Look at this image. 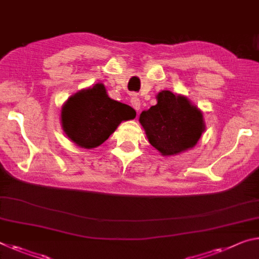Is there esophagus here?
Segmentation results:
<instances>
[{
    "mask_svg": "<svg viewBox=\"0 0 259 259\" xmlns=\"http://www.w3.org/2000/svg\"><path fill=\"white\" fill-rule=\"evenodd\" d=\"M130 102H131V106H133L134 109L136 110V112H138V110L141 109V100H139L138 97L135 96V97L131 98Z\"/></svg>",
    "mask_w": 259,
    "mask_h": 259,
    "instance_id": "1",
    "label": "esophagus"
}]
</instances>
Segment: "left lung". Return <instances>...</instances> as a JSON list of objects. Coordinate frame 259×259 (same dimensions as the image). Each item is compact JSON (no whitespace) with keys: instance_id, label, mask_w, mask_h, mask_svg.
I'll return each instance as SVG.
<instances>
[{"instance_id":"left-lung-1","label":"left lung","mask_w":259,"mask_h":259,"mask_svg":"<svg viewBox=\"0 0 259 259\" xmlns=\"http://www.w3.org/2000/svg\"><path fill=\"white\" fill-rule=\"evenodd\" d=\"M139 123L150 144L163 157L192 149L205 130L202 110L186 96L168 90L157 94V105L143 110Z\"/></svg>"}]
</instances>
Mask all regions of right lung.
I'll use <instances>...</instances> for the list:
<instances>
[{"mask_svg": "<svg viewBox=\"0 0 259 259\" xmlns=\"http://www.w3.org/2000/svg\"><path fill=\"white\" fill-rule=\"evenodd\" d=\"M135 117V109L109 98L102 83L72 94L61 109L64 134L77 146L88 150L107 141L122 121Z\"/></svg>", "mask_w": 259, "mask_h": 259, "instance_id": "add662e5", "label": "right lung"}]
</instances>
